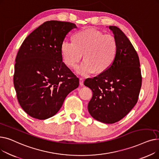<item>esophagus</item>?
Masks as SVG:
<instances>
[{
	"label": "esophagus",
	"instance_id": "esophagus-1",
	"mask_svg": "<svg viewBox=\"0 0 159 159\" xmlns=\"http://www.w3.org/2000/svg\"><path fill=\"white\" fill-rule=\"evenodd\" d=\"M79 83H80V86H83V85H84V79L80 77L79 79Z\"/></svg>",
	"mask_w": 159,
	"mask_h": 159
}]
</instances>
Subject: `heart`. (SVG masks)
<instances>
[{
	"mask_svg": "<svg viewBox=\"0 0 159 159\" xmlns=\"http://www.w3.org/2000/svg\"><path fill=\"white\" fill-rule=\"evenodd\" d=\"M72 42H64L61 52L64 64L75 68L82 57L84 61L77 68L82 75L102 73L111 66L117 53V42L114 36L104 35L97 30L88 29L75 33Z\"/></svg>",
	"mask_w": 159,
	"mask_h": 159,
	"instance_id": "b5f03b06",
	"label": "heart"
}]
</instances>
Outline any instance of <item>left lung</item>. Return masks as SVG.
Segmentation results:
<instances>
[{
    "mask_svg": "<svg viewBox=\"0 0 159 159\" xmlns=\"http://www.w3.org/2000/svg\"><path fill=\"white\" fill-rule=\"evenodd\" d=\"M117 42L118 49L111 66L84 84L93 92L88 110L93 118L106 124L123 119L138 101L142 75L138 54L124 33L110 26Z\"/></svg>",
    "mask_w": 159,
    "mask_h": 159,
    "instance_id": "8db88e82",
    "label": "left lung"
}]
</instances>
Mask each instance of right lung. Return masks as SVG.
<instances>
[{
	"label": "right lung",
	"instance_id": "add662e5",
	"mask_svg": "<svg viewBox=\"0 0 159 159\" xmlns=\"http://www.w3.org/2000/svg\"><path fill=\"white\" fill-rule=\"evenodd\" d=\"M76 25L44 22L25 39L15 58L13 84L23 110L44 120L55 115L79 79L62 62L61 46Z\"/></svg>",
	"mask_w": 159,
	"mask_h": 159
}]
</instances>
